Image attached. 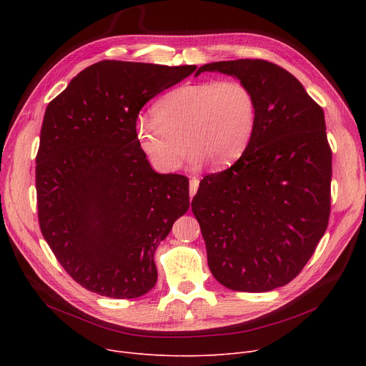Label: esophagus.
I'll return each instance as SVG.
<instances>
[{"mask_svg": "<svg viewBox=\"0 0 366 366\" xmlns=\"http://www.w3.org/2000/svg\"><path fill=\"white\" fill-rule=\"evenodd\" d=\"M199 184H200V179L196 178V177L189 179V197H194V194L197 193V189H199Z\"/></svg>", "mask_w": 366, "mask_h": 366, "instance_id": "esophagus-1", "label": "esophagus"}]
</instances>
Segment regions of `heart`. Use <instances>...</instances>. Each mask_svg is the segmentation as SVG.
<instances>
[{"label": "heart", "mask_w": 366, "mask_h": 366, "mask_svg": "<svg viewBox=\"0 0 366 366\" xmlns=\"http://www.w3.org/2000/svg\"><path fill=\"white\" fill-rule=\"evenodd\" d=\"M152 120L137 126V142L160 172L181 167L185 145L189 162L219 169L234 163L257 124V99L242 81H200L167 92L152 107Z\"/></svg>", "instance_id": "1"}]
</instances>
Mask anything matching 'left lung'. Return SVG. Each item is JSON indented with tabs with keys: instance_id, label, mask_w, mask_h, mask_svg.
<instances>
[{
	"instance_id": "1",
	"label": "left lung",
	"mask_w": 366,
	"mask_h": 366,
	"mask_svg": "<svg viewBox=\"0 0 366 366\" xmlns=\"http://www.w3.org/2000/svg\"><path fill=\"white\" fill-rule=\"evenodd\" d=\"M257 99V124L242 157L206 175L191 209L207 264L228 290L268 292L290 283L328 227L332 152L323 109L286 69L261 59L212 62Z\"/></svg>"
}]
</instances>
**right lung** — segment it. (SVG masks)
<instances>
[{"instance_id":"right-lung-1","label":"right lung","mask_w":366,"mask_h":366,"mask_svg":"<svg viewBox=\"0 0 366 366\" xmlns=\"http://www.w3.org/2000/svg\"><path fill=\"white\" fill-rule=\"evenodd\" d=\"M194 65L101 61L47 105L35 184L41 233L90 292L138 298L157 282L154 254L189 207L188 179L157 173L137 142L141 108Z\"/></svg>"}]
</instances>
